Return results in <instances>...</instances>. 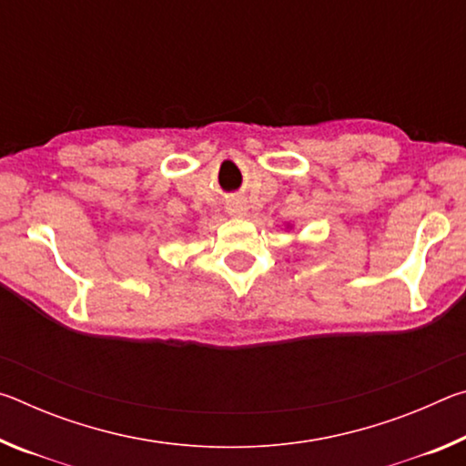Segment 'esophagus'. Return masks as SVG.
I'll return each mask as SVG.
<instances>
[{"label":"esophagus","mask_w":466,"mask_h":466,"mask_svg":"<svg viewBox=\"0 0 466 466\" xmlns=\"http://www.w3.org/2000/svg\"><path fill=\"white\" fill-rule=\"evenodd\" d=\"M228 214L230 216H234V218H242V216H247V211H248V205L244 203L242 199H232V201H228Z\"/></svg>","instance_id":"34e87169"}]
</instances>
